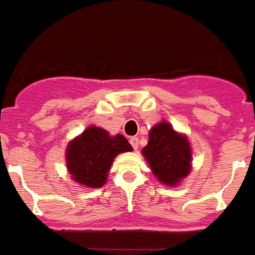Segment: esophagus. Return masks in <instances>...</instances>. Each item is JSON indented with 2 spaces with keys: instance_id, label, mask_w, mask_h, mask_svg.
I'll return each mask as SVG.
<instances>
[{
  "instance_id": "34e87169",
  "label": "esophagus",
  "mask_w": 255,
  "mask_h": 255,
  "mask_svg": "<svg viewBox=\"0 0 255 255\" xmlns=\"http://www.w3.org/2000/svg\"><path fill=\"white\" fill-rule=\"evenodd\" d=\"M129 140H130V143H131V146H133L134 150H137V148H138V138L137 137H131Z\"/></svg>"
}]
</instances>
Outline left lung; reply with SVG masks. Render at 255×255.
Returning <instances> with one entry per match:
<instances>
[{"instance_id":"8db88e82","label":"left lung","mask_w":255,"mask_h":255,"mask_svg":"<svg viewBox=\"0 0 255 255\" xmlns=\"http://www.w3.org/2000/svg\"><path fill=\"white\" fill-rule=\"evenodd\" d=\"M152 174L162 184H179L191 172L192 151L188 138L160 121L148 133L147 144L142 148Z\"/></svg>"}]
</instances>
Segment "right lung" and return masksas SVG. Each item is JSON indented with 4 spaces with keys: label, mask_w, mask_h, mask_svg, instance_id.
<instances>
[{
    "label": "right lung",
    "mask_w": 255,
    "mask_h": 255,
    "mask_svg": "<svg viewBox=\"0 0 255 255\" xmlns=\"http://www.w3.org/2000/svg\"><path fill=\"white\" fill-rule=\"evenodd\" d=\"M124 135H109L107 130L89 126L67 146V168L72 179L89 188H100L107 183L108 172L116 156L131 151Z\"/></svg>",
    "instance_id": "add662e5"
}]
</instances>
